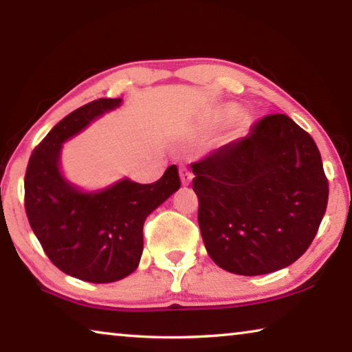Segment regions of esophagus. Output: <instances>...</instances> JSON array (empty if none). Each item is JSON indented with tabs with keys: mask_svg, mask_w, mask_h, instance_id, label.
Returning a JSON list of instances; mask_svg holds the SVG:
<instances>
[{
	"mask_svg": "<svg viewBox=\"0 0 352 352\" xmlns=\"http://www.w3.org/2000/svg\"><path fill=\"white\" fill-rule=\"evenodd\" d=\"M178 170H180V178H182V183L183 185H189V183L192 182V172H191V169H189L188 166H185V164H182L180 167H178Z\"/></svg>",
	"mask_w": 352,
	"mask_h": 352,
	"instance_id": "esophagus-1",
	"label": "esophagus"
}]
</instances>
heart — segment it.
<instances>
[{"mask_svg": "<svg viewBox=\"0 0 352 352\" xmlns=\"http://www.w3.org/2000/svg\"><path fill=\"white\" fill-rule=\"evenodd\" d=\"M228 114H232V111H227V116H228Z\"/></svg>", "mask_w": 352, "mask_h": 352, "instance_id": "b5f03b06", "label": "heart"}]
</instances>
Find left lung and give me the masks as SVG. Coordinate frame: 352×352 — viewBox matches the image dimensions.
<instances>
[{"label":"left lung","mask_w":352,"mask_h":352,"mask_svg":"<svg viewBox=\"0 0 352 352\" xmlns=\"http://www.w3.org/2000/svg\"><path fill=\"white\" fill-rule=\"evenodd\" d=\"M206 252L233 274L260 276L296 261L329 199L320 150L285 114L261 117L246 138L192 164Z\"/></svg>","instance_id":"obj_1"}]
</instances>
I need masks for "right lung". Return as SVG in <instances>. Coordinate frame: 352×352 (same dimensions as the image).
Segmentation results:
<instances>
[{
  "label": "right lung",
  "instance_id": "obj_1",
  "mask_svg": "<svg viewBox=\"0 0 352 352\" xmlns=\"http://www.w3.org/2000/svg\"><path fill=\"white\" fill-rule=\"evenodd\" d=\"M122 98H98L70 113L32 150L25 174V210L52 263L92 283L120 280L142 255L146 217L180 188L177 166L150 185L117 182L100 192H81L59 172L60 146Z\"/></svg>",
  "mask_w": 352,
  "mask_h": 352
}]
</instances>
